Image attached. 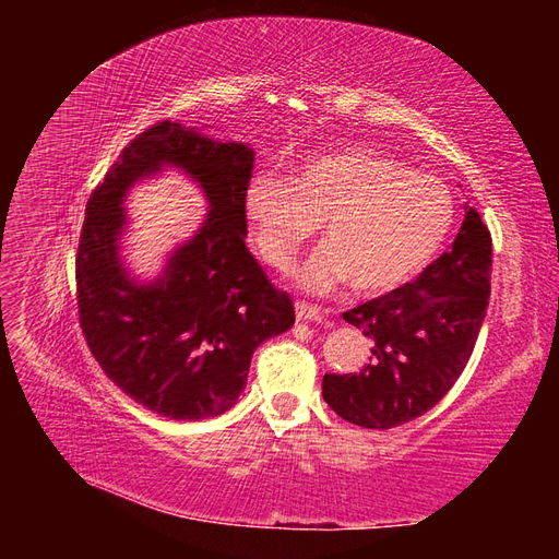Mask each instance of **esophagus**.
<instances>
[{
  "mask_svg": "<svg viewBox=\"0 0 559 559\" xmlns=\"http://www.w3.org/2000/svg\"><path fill=\"white\" fill-rule=\"evenodd\" d=\"M296 317L306 319V321H321V319H324V310L317 308V306H310V302L298 300L296 302Z\"/></svg>",
  "mask_w": 559,
  "mask_h": 559,
  "instance_id": "esophagus-1",
  "label": "esophagus"
}]
</instances>
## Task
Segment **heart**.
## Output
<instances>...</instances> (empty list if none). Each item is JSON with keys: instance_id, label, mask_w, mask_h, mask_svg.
Segmentation results:
<instances>
[{"instance_id": "b5f03b06", "label": "heart", "mask_w": 559, "mask_h": 559, "mask_svg": "<svg viewBox=\"0 0 559 559\" xmlns=\"http://www.w3.org/2000/svg\"><path fill=\"white\" fill-rule=\"evenodd\" d=\"M245 214L267 265L284 270L319 228L321 245L300 265L302 289L345 284L359 296L396 289L425 270L454 224L448 186L370 146L324 151L294 177L257 173Z\"/></svg>"}]
</instances>
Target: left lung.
Returning <instances> with one entry per match:
<instances>
[{"mask_svg": "<svg viewBox=\"0 0 559 559\" xmlns=\"http://www.w3.org/2000/svg\"><path fill=\"white\" fill-rule=\"evenodd\" d=\"M492 235L466 207L452 249L413 284L343 312L370 337L359 373H326L321 394L335 415L366 429H392L431 411L466 368L489 302Z\"/></svg>", "mask_w": 559, "mask_h": 559, "instance_id": "left-lung-1", "label": "left lung"}]
</instances>
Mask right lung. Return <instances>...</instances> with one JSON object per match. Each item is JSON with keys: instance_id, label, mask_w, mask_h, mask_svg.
<instances>
[{"instance_id": "right-lung-1", "label": "right lung", "mask_w": 559, "mask_h": 559, "mask_svg": "<svg viewBox=\"0 0 559 559\" xmlns=\"http://www.w3.org/2000/svg\"><path fill=\"white\" fill-rule=\"evenodd\" d=\"M163 164L203 186L211 214L163 278L138 285L117 259L122 198ZM251 170L245 144L214 142L165 118L121 151L88 198L76 249L83 337L107 378L163 417L205 419L233 408L253 349L294 326L292 298L270 284L245 245Z\"/></svg>"}]
</instances>
